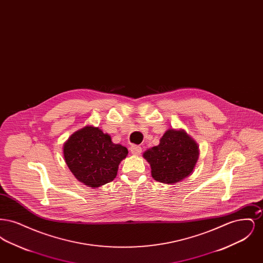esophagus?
<instances>
[{"label": "esophagus", "instance_id": "34e87169", "mask_svg": "<svg viewBox=\"0 0 263 263\" xmlns=\"http://www.w3.org/2000/svg\"><path fill=\"white\" fill-rule=\"evenodd\" d=\"M130 151H131V153L133 155L139 156L142 153V148L140 146H138V145H132L131 148H130Z\"/></svg>", "mask_w": 263, "mask_h": 263}]
</instances>
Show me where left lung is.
Instances as JSON below:
<instances>
[{
	"label": "left lung",
	"mask_w": 263,
	"mask_h": 263,
	"mask_svg": "<svg viewBox=\"0 0 263 263\" xmlns=\"http://www.w3.org/2000/svg\"><path fill=\"white\" fill-rule=\"evenodd\" d=\"M198 146L184 131L168 129L155 146L144 153L152 176L163 183H175L190 175L198 160Z\"/></svg>",
	"instance_id": "1"
}]
</instances>
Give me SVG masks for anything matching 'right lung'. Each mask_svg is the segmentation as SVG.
Here are the masks:
<instances>
[{"mask_svg": "<svg viewBox=\"0 0 263 263\" xmlns=\"http://www.w3.org/2000/svg\"><path fill=\"white\" fill-rule=\"evenodd\" d=\"M127 154L125 147L113 144L110 136L91 126L75 132L64 145V158L70 171L89 187L112 181Z\"/></svg>", "mask_w": 263, "mask_h": 263, "instance_id": "obj_1", "label": "right lung"}]
</instances>
